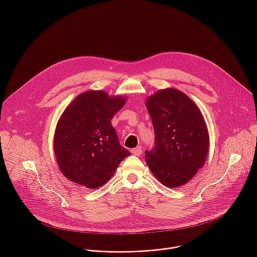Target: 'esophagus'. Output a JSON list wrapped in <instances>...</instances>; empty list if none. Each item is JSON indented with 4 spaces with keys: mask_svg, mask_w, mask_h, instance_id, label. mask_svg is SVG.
Here are the masks:
<instances>
[{
    "mask_svg": "<svg viewBox=\"0 0 257 257\" xmlns=\"http://www.w3.org/2000/svg\"><path fill=\"white\" fill-rule=\"evenodd\" d=\"M131 151H132V153H133L134 155H137V156H141V155H142V153H143V150H142V148H141V147L134 148V149H132Z\"/></svg>",
    "mask_w": 257,
    "mask_h": 257,
    "instance_id": "esophagus-1",
    "label": "esophagus"
}]
</instances>
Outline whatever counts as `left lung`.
Returning <instances> with one entry per match:
<instances>
[{
  "label": "left lung",
  "mask_w": 257,
  "mask_h": 257,
  "mask_svg": "<svg viewBox=\"0 0 257 257\" xmlns=\"http://www.w3.org/2000/svg\"><path fill=\"white\" fill-rule=\"evenodd\" d=\"M155 146L146 161L162 185L178 188L201 169L209 152V133L200 109L183 92L167 88L146 101Z\"/></svg>",
  "instance_id": "8db88e82"
}]
</instances>
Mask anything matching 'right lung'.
<instances>
[{
  "label": "right lung",
  "mask_w": 257,
  "mask_h": 257,
  "mask_svg": "<svg viewBox=\"0 0 257 257\" xmlns=\"http://www.w3.org/2000/svg\"><path fill=\"white\" fill-rule=\"evenodd\" d=\"M126 102L89 90L78 95L58 119L53 148L61 173L74 183L96 189L110 180L131 152L119 145L110 119Z\"/></svg>",
  "instance_id": "obj_1"
}]
</instances>
